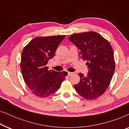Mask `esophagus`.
I'll return each instance as SVG.
<instances>
[{
	"label": "esophagus",
	"mask_w": 129,
	"mask_h": 129,
	"mask_svg": "<svg viewBox=\"0 0 129 129\" xmlns=\"http://www.w3.org/2000/svg\"><path fill=\"white\" fill-rule=\"evenodd\" d=\"M74 73L73 72H68V76H71L72 75H73Z\"/></svg>",
	"instance_id": "obj_1"
}]
</instances>
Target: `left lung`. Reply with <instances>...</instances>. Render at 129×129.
<instances>
[{
	"mask_svg": "<svg viewBox=\"0 0 129 129\" xmlns=\"http://www.w3.org/2000/svg\"><path fill=\"white\" fill-rule=\"evenodd\" d=\"M68 40L80 50L79 55L87 61L86 77L79 74L80 82L74 85L78 93L87 100L101 96L110 84L115 70L113 48L109 42L95 31L72 34Z\"/></svg>",
	"mask_w": 129,
	"mask_h": 129,
	"instance_id": "left-lung-1",
	"label": "left lung"
}]
</instances>
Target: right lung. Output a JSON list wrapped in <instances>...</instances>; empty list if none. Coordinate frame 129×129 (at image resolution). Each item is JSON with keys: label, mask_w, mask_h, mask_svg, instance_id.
Masks as SVG:
<instances>
[{"label": "right lung", "mask_w": 129, "mask_h": 129, "mask_svg": "<svg viewBox=\"0 0 129 129\" xmlns=\"http://www.w3.org/2000/svg\"><path fill=\"white\" fill-rule=\"evenodd\" d=\"M65 37H37L23 48L20 62L21 74L25 83L37 96L45 98L55 93L68 74L48 70L46 66Z\"/></svg>", "instance_id": "right-lung-1"}]
</instances>
